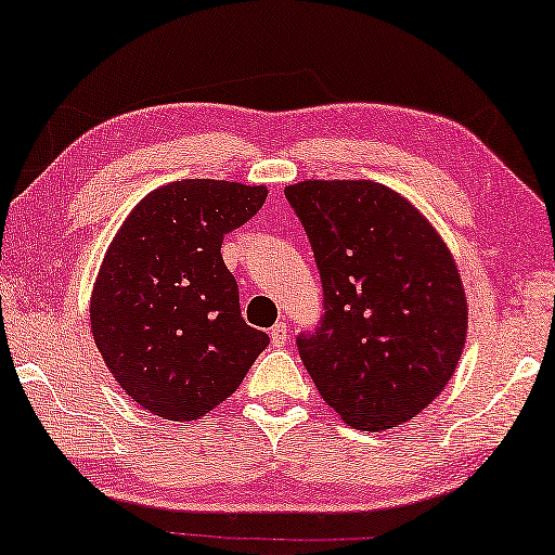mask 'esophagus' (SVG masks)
Segmentation results:
<instances>
[{"mask_svg":"<svg viewBox=\"0 0 555 555\" xmlns=\"http://www.w3.org/2000/svg\"><path fill=\"white\" fill-rule=\"evenodd\" d=\"M287 339H289V332H287V324L285 322H278L275 326H272V330H270L272 347H278V349L285 347Z\"/></svg>","mask_w":555,"mask_h":555,"instance_id":"34e87169","label":"esophagus"}]
</instances>
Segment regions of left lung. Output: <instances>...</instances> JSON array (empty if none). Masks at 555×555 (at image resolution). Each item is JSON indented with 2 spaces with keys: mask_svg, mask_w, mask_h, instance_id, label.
Instances as JSON below:
<instances>
[{
  "mask_svg": "<svg viewBox=\"0 0 555 555\" xmlns=\"http://www.w3.org/2000/svg\"><path fill=\"white\" fill-rule=\"evenodd\" d=\"M322 278L324 317L299 334L317 390L357 430L408 423L440 396L467 337L460 270L440 233L378 181L285 186Z\"/></svg>",
  "mask_w": 555,
  "mask_h": 555,
  "instance_id": "8db88e82",
  "label": "left lung"
}]
</instances>
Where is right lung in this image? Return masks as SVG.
<instances>
[{
  "instance_id": "right-lung-1",
  "label": "right lung",
  "mask_w": 555,
  "mask_h": 555,
  "mask_svg": "<svg viewBox=\"0 0 555 555\" xmlns=\"http://www.w3.org/2000/svg\"><path fill=\"white\" fill-rule=\"evenodd\" d=\"M266 186L181 179L125 218L90 297V332L117 384L165 421L223 403L268 347L241 317L223 235L266 204Z\"/></svg>"
}]
</instances>
